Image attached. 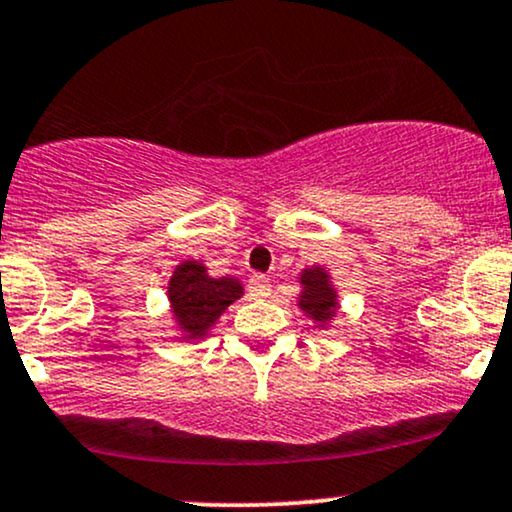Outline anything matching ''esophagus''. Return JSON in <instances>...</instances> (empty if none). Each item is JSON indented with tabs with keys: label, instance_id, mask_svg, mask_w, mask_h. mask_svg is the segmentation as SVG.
<instances>
[{
	"label": "esophagus",
	"instance_id": "1",
	"mask_svg": "<svg viewBox=\"0 0 512 512\" xmlns=\"http://www.w3.org/2000/svg\"><path fill=\"white\" fill-rule=\"evenodd\" d=\"M250 291L252 296H269V291H272V281H269V276L264 274H252L250 276Z\"/></svg>",
	"mask_w": 512,
	"mask_h": 512
}]
</instances>
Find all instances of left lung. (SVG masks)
Returning a JSON list of instances; mask_svg holds the SVG:
<instances>
[{
	"label": "left lung",
	"instance_id": "left-lung-1",
	"mask_svg": "<svg viewBox=\"0 0 512 512\" xmlns=\"http://www.w3.org/2000/svg\"><path fill=\"white\" fill-rule=\"evenodd\" d=\"M301 281L305 286L301 308L308 315H313L315 320H330L334 308H337V301H334V291L330 289L327 274L322 269H308V272H303Z\"/></svg>",
	"mask_w": 512,
	"mask_h": 512
}]
</instances>
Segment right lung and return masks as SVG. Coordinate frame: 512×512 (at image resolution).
<instances>
[{
    "label": "right lung",
    "mask_w": 512,
    "mask_h": 512,
    "mask_svg": "<svg viewBox=\"0 0 512 512\" xmlns=\"http://www.w3.org/2000/svg\"><path fill=\"white\" fill-rule=\"evenodd\" d=\"M243 293L236 279H211L199 262H185L175 269L168 286L173 313L187 337H204L219 315Z\"/></svg>",
    "instance_id": "add662e5"
}]
</instances>
